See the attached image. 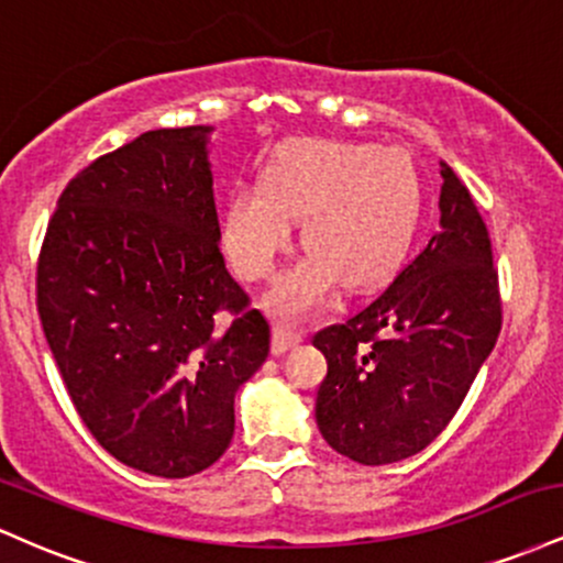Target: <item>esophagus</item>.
<instances>
[{
    "instance_id": "esophagus-1",
    "label": "esophagus",
    "mask_w": 563,
    "mask_h": 563,
    "mask_svg": "<svg viewBox=\"0 0 563 563\" xmlns=\"http://www.w3.org/2000/svg\"><path fill=\"white\" fill-rule=\"evenodd\" d=\"M301 341V333L294 331V328L286 325V322H275L273 331V352L275 354H286L290 346H296Z\"/></svg>"
}]
</instances>
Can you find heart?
<instances>
[{
  "mask_svg": "<svg viewBox=\"0 0 563 563\" xmlns=\"http://www.w3.org/2000/svg\"><path fill=\"white\" fill-rule=\"evenodd\" d=\"M423 211V177L402 147L367 142H296L264 172V185H241L224 206L222 238L245 280H267L288 251L301 217L307 254L267 296V309L299 320L346 288L376 286L397 269Z\"/></svg>",
  "mask_w": 563,
  "mask_h": 563,
  "instance_id": "heart-1",
  "label": "heart"
}]
</instances>
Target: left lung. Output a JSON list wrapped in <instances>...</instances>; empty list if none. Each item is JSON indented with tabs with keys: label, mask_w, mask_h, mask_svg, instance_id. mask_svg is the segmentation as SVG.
I'll return each mask as SVG.
<instances>
[{
	"label": "left lung",
	"mask_w": 563,
	"mask_h": 563,
	"mask_svg": "<svg viewBox=\"0 0 563 563\" xmlns=\"http://www.w3.org/2000/svg\"><path fill=\"white\" fill-rule=\"evenodd\" d=\"M439 230L363 309L322 328L320 434L363 466L405 461L448 429L503 325L487 224L448 164Z\"/></svg>",
	"instance_id": "obj_1"
}]
</instances>
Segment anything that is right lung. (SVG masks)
Wrapping results in <instances>:
<instances>
[{"instance_id":"add662e5","label":"right lung","mask_w":563,"mask_h":563,"mask_svg":"<svg viewBox=\"0 0 563 563\" xmlns=\"http://www.w3.org/2000/svg\"><path fill=\"white\" fill-rule=\"evenodd\" d=\"M203 126L156 129L84 166L36 260V309L76 412L115 461L164 479L230 448L269 322L219 251Z\"/></svg>"}]
</instances>
